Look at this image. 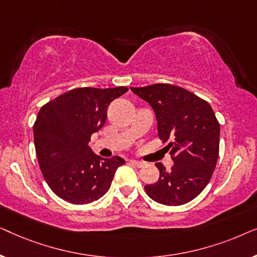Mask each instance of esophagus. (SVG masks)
<instances>
[{"label":"esophagus","instance_id":"1","mask_svg":"<svg viewBox=\"0 0 257 257\" xmlns=\"http://www.w3.org/2000/svg\"><path fill=\"white\" fill-rule=\"evenodd\" d=\"M130 163H131L132 165H135V166L138 167V168L145 166V164L142 163V161H138V160H131V161H130Z\"/></svg>","mask_w":257,"mask_h":257}]
</instances>
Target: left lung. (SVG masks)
<instances>
[{
    "label": "left lung",
    "instance_id": "1",
    "mask_svg": "<svg viewBox=\"0 0 257 257\" xmlns=\"http://www.w3.org/2000/svg\"><path fill=\"white\" fill-rule=\"evenodd\" d=\"M152 106L158 135L171 151L174 165L160 172L157 182L145 186L147 195L166 206L185 205L201 193L212 178L219 158L220 124L206 100L171 84L131 87Z\"/></svg>",
    "mask_w": 257,
    "mask_h": 257
}]
</instances>
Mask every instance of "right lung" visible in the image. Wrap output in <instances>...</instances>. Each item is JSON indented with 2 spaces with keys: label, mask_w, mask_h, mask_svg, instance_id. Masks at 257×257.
<instances>
[{
  "label": "right lung",
  "mask_w": 257,
  "mask_h": 257,
  "mask_svg": "<svg viewBox=\"0 0 257 257\" xmlns=\"http://www.w3.org/2000/svg\"><path fill=\"white\" fill-rule=\"evenodd\" d=\"M127 87H78L42 106L34 125L35 149L49 187L59 198L85 205L101 198L110 188L119 166L115 156L103 159L89 146L92 133L99 131L112 100Z\"/></svg>",
  "instance_id": "obj_1"
}]
</instances>
